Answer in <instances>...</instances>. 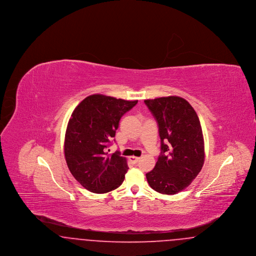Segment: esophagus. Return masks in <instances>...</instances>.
Masks as SVG:
<instances>
[{
	"label": "esophagus",
	"mask_w": 256,
	"mask_h": 256,
	"mask_svg": "<svg viewBox=\"0 0 256 256\" xmlns=\"http://www.w3.org/2000/svg\"><path fill=\"white\" fill-rule=\"evenodd\" d=\"M139 159H140V158H137V156H130V160L132 163H134V164L137 163V162L139 161Z\"/></svg>",
	"instance_id": "esophagus-1"
}]
</instances>
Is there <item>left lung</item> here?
I'll return each instance as SVG.
<instances>
[{
    "instance_id": "1",
    "label": "left lung",
    "mask_w": 256,
    "mask_h": 256,
    "mask_svg": "<svg viewBox=\"0 0 256 256\" xmlns=\"http://www.w3.org/2000/svg\"><path fill=\"white\" fill-rule=\"evenodd\" d=\"M158 124L161 154L146 174L150 186L163 195L180 193L190 185L204 163V142L195 110L176 96L145 100Z\"/></svg>"
}]
</instances>
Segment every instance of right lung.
I'll return each mask as SVG.
<instances>
[{
  "instance_id": "right-lung-1",
  "label": "right lung",
  "mask_w": 256,
  "mask_h": 256,
  "mask_svg": "<svg viewBox=\"0 0 256 256\" xmlns=\"http://www.w3.org/2000/svg\"><path fill=\"white\" fill-rule=\"evenodd\" d=\"M138 100L94 94L74 108L68 122L64 154L74 178L92 193L104 194L122 184L128 172L126 159L119 152L108 156L122 115Z\"/></svg>"
}]
</instances>
